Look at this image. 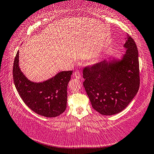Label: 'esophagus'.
<instances>
[{
  "label": "esophagus",
  "instance_id": "esophagus-1",
  "mask_svg": "<svg viewBox=\"0 0 154 154\" xmlns=\"http://www.w3.org/2000/svg\"><path fill=\"white\" fill-rule=\"evenodd\" d=\"M73 75L75 78H77V79H80L81 78V73L79 71H75Z\"/></svg>",
  "mask_w": 154,
  "mask_h": 154
}]
</instances>
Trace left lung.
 Instances as JSON below:
<instances>
[{
	"label": "left lung",
	"instance_id": "left-lung-1",
	"mask_svg": "<svg viewBox=\"0 0 154 154\" xmlns=\"http://www.w3.org/2000/svg\"><path fill=\"white\" fill-rule=\"evenodd\" d=\"M124 48L127 50L121 59L109 58L83 71V84L92 107L102 115L121 112L139 90L138 50L128 35Z\"/></svg>",
	"mask_w": 154,
	"mask_h": 154
}]
</instances>
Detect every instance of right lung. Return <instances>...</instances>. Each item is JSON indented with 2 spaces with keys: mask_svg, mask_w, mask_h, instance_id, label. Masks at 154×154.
Masks as SVG:
<instances>
[{
  "mask_svg": "<svg viewBox=\"0 0 154 154\" xmlns=\"http://www.w3.org/2000/svg\"><path fill=\"white\" fill-rule=\"evenodd\" d=\"M72 71H61L43 82H31L19 66V51L14 60V83L25 104L39 115L52 118L66 110L67 85Z\"/></svg>",
  "mask_w": 154,
  "mask_h": 154,
  "instance_id": "obj_1",
  "label": "right lung"
}]
</instances>
